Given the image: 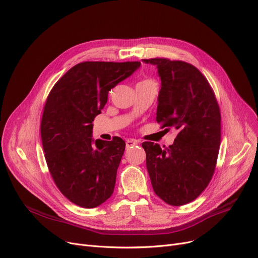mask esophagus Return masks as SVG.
<instances>
[{
  "instance_id": "34e87169",
  "label": "esophagus",
  "mask_w": 258,
  "mask_h": 258,
  "mask_svg": "<svg viewBox=\"0 0 258 258\" xmlns=\"http://www.w3.org/2000/svg\"><path fill=\"white\" fill-rule=\"evenodd\" d=\"M139 142L137 141V140H134V139H128V140H126V142H125V145H126V147L128 148V147H133V146H135V145H137Z\"/></svg>"
}]
</instances>
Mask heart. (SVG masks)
Listing matches in <instances>:
<instances>
[{"label": "heart", "mask_w": 258, "mask_h": 258, "mask_svg": "<svg viewBox=\"0 0 258 258\" xmlns=\"http://www.w3.org/2000/svg\"><path fill=\"white\" fill-rule=\"evenodd\" d=\"M145 81H150V80H145Z\"/></svg>", "instance_id": "b5f03b06"}]
</instances>
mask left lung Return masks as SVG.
I'll use <instances>...</instances> for the list:
<instances>
[{
  "label": "left lung",
  "instance_id": "1",
  "mask_svg": "<svg viewBox=\"0 0 258 258\" xmlns=\"http://www.w3.org/2000/svg\"><path fill=\"white\" fill-rule=\"evenodd\" d=\"M157 67L161 79L157 121L178 132L161 148L143 142L155 194L171 206L196 200L209 184L221 144V113L207 79L196 67L167 58L142 59Z\"/></svg>",
  "mask_w": 258,
  "mask_h": 258
}]
</instances>
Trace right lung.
Segmentation results:
<instances>
[{
    "label": "right lung",
    "mask_w": 258,
    "mask_h": 258,
    "mask_svg": "<svg viewBox=\"0 0 258 258\" xmlns=\"http://www.w3.org/2000/svg\"><path fill=\"white\" fill-rule=\"evenodd\" d=\"M139 61H85L54 86L44 107L40 135L45 158L60 192L84 208H95L114 192L125 150L119 137L92 138V121L101 113L111 91L138 70Z\"/></svg>",
    "instance_id": "right-lung-1"
}]
</instances>
